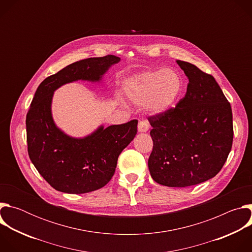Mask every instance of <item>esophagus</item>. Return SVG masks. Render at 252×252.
Wrapping results in <instances>:
<instances>
[{
  "label": "esophagus",
  "instance_id": "obj_1",
  "mask_svg": "<svg viewBox=\"0 0 252 252\" xmlns=\"http://www.w3.org/2000/svg\"><path fill=\"white\" fill-rule=\"evenodd\" d=\"M150 128V124L148 121H140L137 126V129L139 132H146Z\"/></svg>",
  "mask_w": 252,
  "mask_h": 252
}]
</instances>
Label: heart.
I'll use <instances>...</instances> for the list:
<instances>
[{
  "label": "heart",
  "instance_id": "b5f03b06",
  "mask_svg": "<svg viewBox=\"0 0 252 252\" xmlns=\"http://www.w3.org/2000/svg\"><path fill=\"white\" fill-rule=\"evenodd\" d=\"M184 80L171 68L149 70L130 78L125 87L126 95L133 102L146 103L155 114L164 113L181 99Z\"/></svg>",
  "mask_w": 252,
  "mask_h": 252
}]
</instances>
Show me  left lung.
<instances>
[{
  "mask_svg": "<svg viewBox=\"0 0 252 252\" xmlns=\"http://www.w3.org/2000/svg\"><path fill=\"white\" fill-rule=\"evenodd\" d=\"M189 78L175 107L149 117L154 141L149 168L155 182L186 188L217 175L231 151V106L215 79L194 64L176 61Z\"/></svg>",
  "mask_w": 252,
  "mask_h": 252,
  "instance_id": "obj_1",
  "label": "left lung"
}]
</instances>
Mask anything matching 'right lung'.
I'll return each instance as SVG.
<instances>
[{
    "label": "right lung",
    "instance_id": "1",
    "mask_svg": "<svg viewBox=\"0 0 252 252\" xmlns=\"http://www.w3.org/2000/svg\"><path fill=\"white\" fill-rule=\"evenodd\" d=\"M120 61L119 57L107 55L76 62L45 79L34 94L26 119L28 154L39 173L59 191L86 193L109 183L119 156L137 132V121L106 128L99 126L84 138L70 137L53 121L54 92L78 80L97 82Z\"/></svg>",
    "mask_w": 252,
    "mask_h": 252
}]
</instances>
